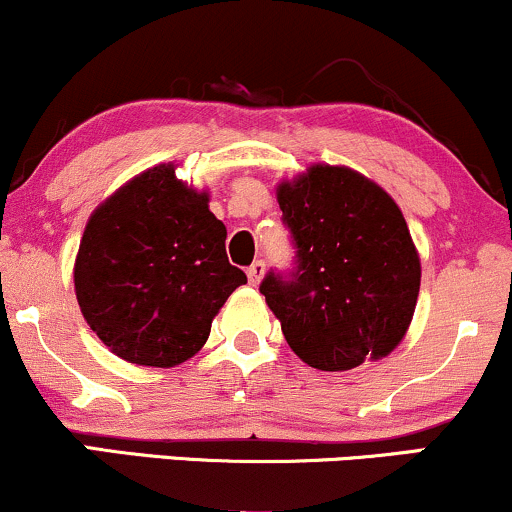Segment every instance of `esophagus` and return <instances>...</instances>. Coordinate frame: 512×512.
<instances>
[{
    "label": "esophagus",
    "mask_w": 512,
    "mask_h": 512,
    "mask_svg": "<svg viewBox=\"0 0 512 512\" xmlns=\"http://www.w3.org/2000/svg\"><path fill=\"white\" fill-rule=\"evenodd\" d=\"M262 276H264V262H262V260L252 262L250 267H248V279H250V284H252V286L260 284Z\"/></svg>",
    "instance_id": "esophagus-1"
}]
</instances>
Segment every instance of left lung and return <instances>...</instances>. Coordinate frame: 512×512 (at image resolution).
Listing matches in <instances>:
<instances>
[{
    "instance_id": "left-lung-1",
    "label": "left lung",
    "mask_w": 512,
    "mask_h": 512,
    "mask_svg": "<svg viewBox=\"0 0 512 512\" xmlns=\"http://www.w3.org/2000/svg\"><path fill=\"white\" fill-rule=\"evenodd\" d=\"M296 267L260 293L286 342L317 370H351L397 349L414 317L421 262L402 211L346 166L315 163L276 187Z\"/></svg>"
}]
</instances>
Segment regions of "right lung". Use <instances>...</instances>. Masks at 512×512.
Listing matches in <instances>:
<instances>
[{"mask_svg": "<svg viewBox=\"0 0 512 512\" xmlns=\"http://www.w3.org/2000/svg\"><path fill=\"white\" fill-rule=\"evenodd\" d=\"M243 269L226 255V226L209 195L161 163L91 214L74 262L81 315L98 339L137 366L170 368L207 344L211 320Z\"/></svg>", "mask_w": 512, "mask_h": 512, "instance_id": "obj_1", "label": "right lung"}]
</instances>
